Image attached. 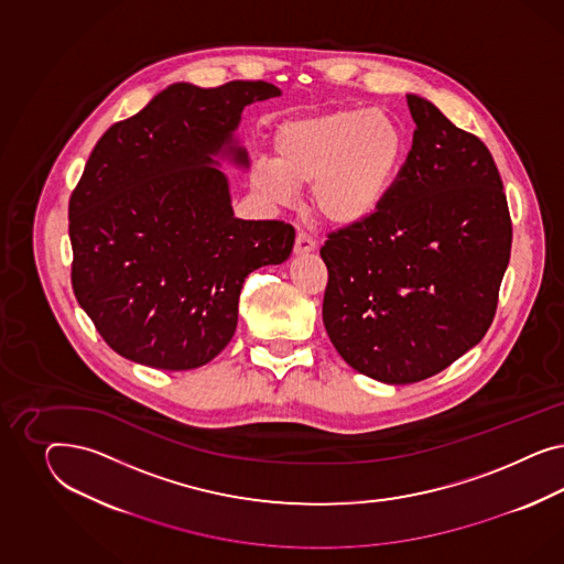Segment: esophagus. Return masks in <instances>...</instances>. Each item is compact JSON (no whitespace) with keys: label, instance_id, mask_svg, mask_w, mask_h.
<instances>
[{"label":"esophagus","instance_id":"esophagus-1","mask_svg":"<svg viewBox=\"0 0 564 564\" xmlns=\"http://www.w3.org/2000/svg\"><path fill=\"white\" fill-rule=\"evenodd\" d=\"M314 248H316V239L312 238L306 231H297L293 252H295V254H307V252H312Z\"/></svg>","mask_w":564,"mask_h":564}]
</instances>
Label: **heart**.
I'll return each instance as SVG.
<instances>
[{
	"mask_svg": "<svg viewBox=\"0 0 564 564\" xmlns=\"http://www.w3.org/2000/svg\"><path fill=\"white\" fill-rule=\"evenodd\" d=\"M274 159L254 163L252 186L276 205H290L297 186H312V205L333 225L375 215L403 163L405 140L382 109H339L279 126Z\"/></svg>",
	"mask_w": 564,
	"mask_h": 564,
	"instance_id": "1",
	"label": "heart"
}]
</instances>
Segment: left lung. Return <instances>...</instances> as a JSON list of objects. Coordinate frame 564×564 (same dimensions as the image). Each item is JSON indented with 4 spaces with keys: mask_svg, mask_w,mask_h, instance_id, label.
I'll return each instance as SVG.
<instances>
[{
    "mask_svg": "<svg viewBox=\"0 0 564 564\" xmlns=\"http://www.w3.org/2000/svg\"><path fill=\"white\" fill-rule=\"evenodd\" d=\"M413 144L382 205L328 234L323 321L341 358L389 384L443 372L495 321L512 223L486 144L408 95Z\"/></svg>",
    "mask_w": 564,
    "mask_h": 564,
    "instance_id": "8db88e82",
    "label": "left lung"
}]
</instances>
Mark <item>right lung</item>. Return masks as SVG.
<instances>
[{
    "mask_svg": "<svg viewBox=\"0 0 564 564\" xmlns=\"http://www.w3.org/2000/svg\"><path fill=\"white\" fill-rule=\"evenodd\" d=\"M262 80L177 83L95 144L69 196L72 290L121 358L192 370L238 326L246 276L288 260L295 229L241 221L213 154L231 147L246 105L279 97Z\"/></svg>",
    "mask_w": 564,
    "mask_h": 564,
    "instance_id": "right-lung-1",
    "label": "right lung"
}]
</instances>
